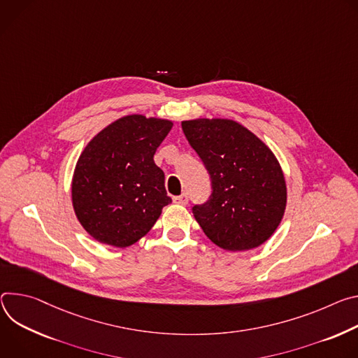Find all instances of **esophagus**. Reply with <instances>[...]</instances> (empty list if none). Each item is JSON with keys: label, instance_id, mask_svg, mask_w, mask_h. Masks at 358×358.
<instances>
[{"label": "esophagus", "instance_id": "1", "mask_svg": "<svg viewBox=\"0 0 358 358\" xmlns=\"http://www.w3.org/2000/svg\"><path fill=\"white\" fill-rule=\"evenodd\" d=\"M173 202H175V203H179V205H187V202H189L187 193H182L180 196H175V197H173Z\"/></svg>", "mask_w": 358, "mask_h": 358}]
</instances>
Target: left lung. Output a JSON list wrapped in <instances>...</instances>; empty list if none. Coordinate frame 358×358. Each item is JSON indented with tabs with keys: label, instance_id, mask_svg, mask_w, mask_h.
<instances>
[{
	"label": "left lung",
	"instance_id": "left-lung-1",
	"mask_svg": "<svg viewBox=\"0 0 358 358\" xmlns=\"http://www.w3.org/2000/svg\"><path fill=\"white\" fill-rule=\"evenodd\" d=\"M182 129L210 175L209 201L192 208L205 234L230 252L264 243L287 202L285 175L273 152L230 119L183 121Z\"/></svg>",
	"mask_w": 358,
	"mask_h": 358
}]
</instances>
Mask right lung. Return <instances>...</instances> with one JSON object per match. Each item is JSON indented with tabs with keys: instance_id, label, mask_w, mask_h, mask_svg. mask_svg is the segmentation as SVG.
<instances>
[{
	"instance_id": "obj_1",
	"label": "right lung",
	"mask_w": 358,
	"mask_h": 358,
	"mask_svg": "<svg viewBox=\"0 0 358 358\" xmlns=\"http://www.w3.org/2000/svg\"><path fill=\"white\" fill-rule=\"evenodd\" d=\"M166 119L129 115L102 129L79 156L72 179L75 215L95 241L128 248L172 202L153 155L172 129Z\"/></svg>"
}]
</instances>
